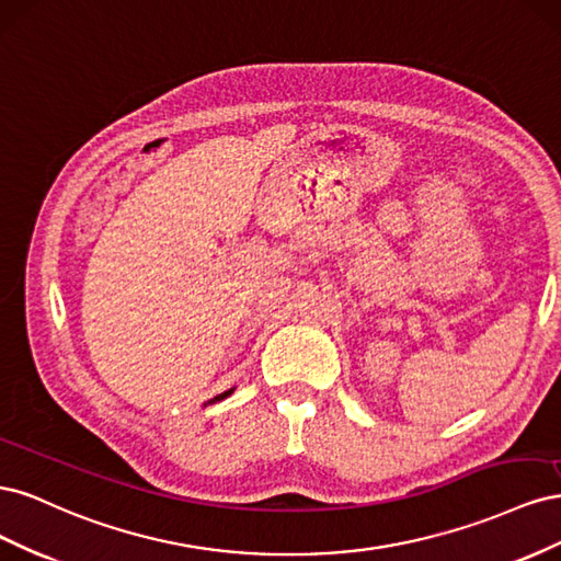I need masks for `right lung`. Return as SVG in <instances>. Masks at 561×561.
Segmentation results:
<instances>
[{"mask_svg": "<svg viewBox=\"0 0 561 561\" xmlns=\"http://www.w3.org/2000/svg\"><path fill=\"white\" fill-rule=\"evenodd\" d=\"M233 393V388H229V390H225V393H219V396H215L213 400H208L206 404H203V407H208V404H213V402H219V400H225V398H229Z\"/></svg>", "mask_w": 561, "mask_h": 561, "instance_id": "add662e5", "label": "right lung"}]
</instances>
